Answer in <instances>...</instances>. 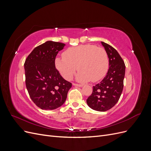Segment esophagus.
I'll return each mask as SVG.
<instances>
[{
    "label": "esophagus",
    "instance_id": "obj_1",
    "mask_svg": "<svg viewBox=\"0 0 151 151\" xmlns=\"http://www.w3.org/2000/svg\"><path fill=\"white\" fill-rule=\"evenodd\" d=\"M74 86H78V87H83V84H76V83H73L72 84Z\"/></svg>",
    "mask_w": 151,
    "mask_h": 151
}]
</instances>
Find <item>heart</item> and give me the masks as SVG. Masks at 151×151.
Here are the masks:
<instances>
[{
	"label": "heart",
	"instance_id": "b5f03b06",
	"mask_svg": "<svg viewBox=\"0 0 151 151\" xmlns=\"http://www.w3.org/2000/svg\"><path fill=\"white\" fill-rule=\"evenodd\" d=\"M55 66L62 76L70 80L78 68L77 79L80 82H97L106 76L109 68V58L104 48L91 44L71 47L57 58Z\"/></svg>",
	"mask_w": 151,
	"mask_h": 151
}]
</instances>
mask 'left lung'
<instances>
[{"mask_svg": "<svg viewBox=\"0 0 151 151\" xmlns=\"http://www.w3.org/2000/svg\"><path fill=\"white\" fill-rule=\"evenodd\" d=\"M101 44L109 58V69L101 83L93 86V93L86 102L94 110L106 111L115 106L120 98L123 88L125 65L115 48L104 42H102Z\"/></svg>", "mask_w": 151, "mask_h": 151, "instance_id": "8db88e82", "label": "left lung"}]
</instances>
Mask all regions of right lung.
<instances>
[{"mask_svg": "<svg viewBox=\"0 0 151 151\" xmlns=\"http://www.w3.org/2000/svg\"><path fill=\"white\" fill-rule=\"evenodd\" d=\"M64 43L48 41L36 47L24 62L26 86L34 103L42 109H55L65 101L72 83L55 68V58Z\"/></svg>", "mask_w": 151, "mask_h": 151, "instance_id": "obj_1", "label": "right lung"}]
</instances>
